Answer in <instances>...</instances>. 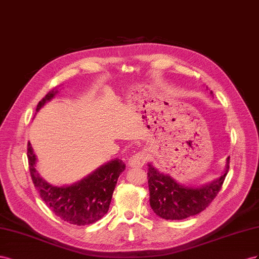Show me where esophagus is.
I'll use <instances>...</instances> for the list:
<instances>
[{
  "label": "esophagus",
  "mask_w": 259,
  "mask_h": 259,
  "mask_svg": "<svg viewBox=\"0 0 259 259\" xmlns=\"http://www.w3.org/2000/svg\"><path fill=\"white\" fill-rule=\"evenodd\" d=\"M146 155L144 152H138L137 154L132 155L130 159L128 160V165L132 168H140L145 164Z\"/></svg>",
  "instance_id": "obj_1"
}]
</instances>
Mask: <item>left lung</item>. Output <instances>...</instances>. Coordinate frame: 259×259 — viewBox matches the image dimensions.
Here are the masks:
<instances>
[{
	"label": "left lung",
	"mask_w": 259,
	"mask_h": 259,
	"mask_svg": "<svg viewBox=\"0 0 259 259\" xmlns=\"http://www.w3.org/2000/svg\"><path fill=\"white\" fill-rule=\"evenodd\" d=\"M229 160L230 157L227 159L224 175L197 188L182 186L169 175L159 172L152 164H149L147 179L152 209L157 216L167 220H182L203 211L223 187L228 174Z\"/></svg>",
	"instance_id": "1"
}]
</instances>
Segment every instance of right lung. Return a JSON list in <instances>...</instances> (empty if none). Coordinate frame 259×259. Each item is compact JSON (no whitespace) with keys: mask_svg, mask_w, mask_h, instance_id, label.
<instances>
[{"mask_svg":"<svg viewBox=\"0 0 259 259\" xmlns=\"http://www.w3.org/2000/svg\"><path fill=\"white\" fill-rule=\"evenodd\" d=\"M56 93V90L49 92L39 102L36 112ZM27 156L32 182L43 202L56 216L76 226L91 225L104 217L108 211L118 177L125 168L123 161L116 158L71 186L55 187L42 179L36 171V157L30 142H28Z\"/></svg>","mask_w":259,"mask_h":259,"instance_id":"obj_1","label":"right lung"}]
</instances>
